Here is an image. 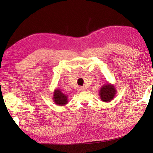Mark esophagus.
Wrapping results in <instances>:
<instances>
[{
    "mask_svg": "<svg viewBox=\"0 0 153 153\" xmlns=\"http://www.w3.org/2000/svg\"><path fill=\"white\" fill-rule=\"evenodd\" d=\"M85 90V89L84 87H77V91H79V92H82V91H84Z\"/></svg>",
    "mask_w": 153,
    "mask_h": 153,
    "instance_id": "34e87169",
    "label": "esophagus"
}]
</instances>
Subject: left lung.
I'll return each instance as SVG.
<instances>
[{
    "label": "left lung",
    "mask_w": 153,
    "mask_h": 153,
    "mask_svg": "<svg viewBox=\"0 0 153 153\" xmlns=\"http://www.w3.org/2000/svg\"><path fill=\"white\" fill-rule=\"evenodd\" d=\"M116 94V89L114 85L104 84L99 91V95L102 101L108 102L112 100Z\"/></svg>",
    "instance_id": "left-lung-1"
}]
</instances>
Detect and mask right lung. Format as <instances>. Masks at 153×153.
<instances>
[{"mask_svg":"<svg viewBox=\"0 0 153 153\" xmlns=\"http://www.w3.org/2000/svg\"><path fill=\"white\" fill-rule=\"evenodd\" d=\"M53 100L57 105L63 106L68 103V96L64 94L60 89H56L53 94Z\"/></svg>","mask_w":153,"mask_h":153,"instance_id":"add662e5","label":"right lung"}]
</instances>
